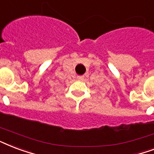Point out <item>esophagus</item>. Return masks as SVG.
Here are the masks:
<instances>
[{
    "label": "esophagus",
    "mask_w": 154,
    "mask_h": 154,
    "mask_svg": "<svg viewBox=\"0 0 154 154\" xmlns=\"http://www.w3.org/2000/svg\"><path fill=\"white\" fill-rule=\"evenodd\" d=\"M77 78L78 81H83L84 80V77L83 76H77Z\"/></svg>",
    "instance_id": "34e87169"
}]
</instances>
